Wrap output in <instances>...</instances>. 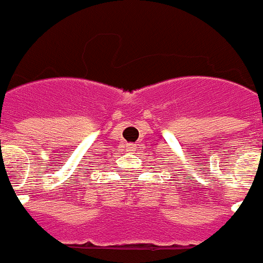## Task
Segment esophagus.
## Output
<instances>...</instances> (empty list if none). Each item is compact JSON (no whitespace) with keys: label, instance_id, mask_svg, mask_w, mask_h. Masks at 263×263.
Returning a JSON list of instances; mask_svg holds the SVG:
<instances>
[{"label":"esophagus","instance_id":"obj_1","mask_svg":"<svg viewBox=\"0 0 263 263\" xmlns=\"http://www.w3.org/2000/svg\"><path fill=\"white\" fill-rule=\"evenodd\" d=\"M129 146H130L129 152H134V148H136V146H134V145H129Z\"/></svg>","mask_w":263,"mask_h":263}]
</instances>
